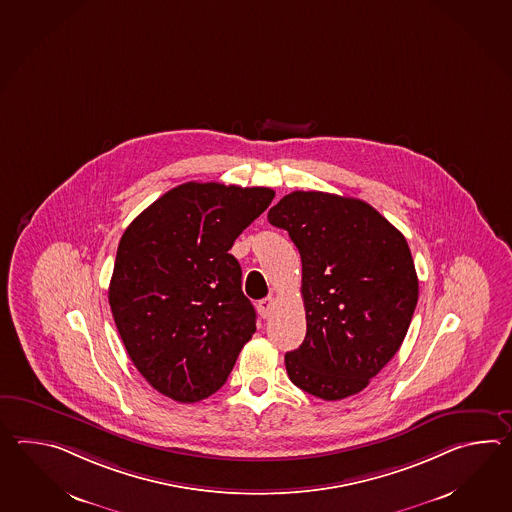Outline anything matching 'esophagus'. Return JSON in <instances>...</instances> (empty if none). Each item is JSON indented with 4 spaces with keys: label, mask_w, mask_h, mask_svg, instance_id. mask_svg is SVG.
I'll list each match as a JSON object with an SVG mask.
<instances>
[{
    "label": "esophagus",
    "mask_w": 512,
    "mask_h": 512,
    "mask_svg": "<svg viewBox=\"0 0 512 512\" xmlns=\"http://www.w3.org/2000/svg\"><path fill=\"white\" fill-rule=\"evenodd\" d=\"M273 308H275V301L273 297H264L259 303H257V310L261 314L262 319H268L272 316Z\"/></svg>",
    "instance_id": "34e87169"
}]
</instances>
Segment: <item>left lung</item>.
I'll return each instance as SVG.
<instances>
[{
  "instance_id": "left-lung-1",
  "label": "left lung",
  "mask_w": 512,
  "mask_h": 512,
  "mask_svg": "<svg viewBox=\"0 0 512 512\" xmlns=\"http://www.w3.org/2000/svg\"><path fill=\"white\" fill-rule=\"evenodd\" d=\"M268 220L286 229L303 262L307 336L284 364L323 400L360 393L397 354L419 299L408 242L358 198L294 191Z\"/></svg>"
}]
</instances>
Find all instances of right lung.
I'll return each mask as SVG.
<instances>
[{
  "mask_svg": "<svg viewBox=\"0 0 512 512\" xmlns=\"http://www.w3.org/2000/svg\"><path fill=\"white\" fill-rule=\"evenodd\" d=\"M272 189L183 183L119 240L108 301L126 353L161 395L191 404L226 384L255 332L235 239L272 204Z\"/></svg>",
  "mask_w": 512,
  "mask_h": 512,
  "instance_id": "1",
  "label": "right lung"
}]
</instances>
